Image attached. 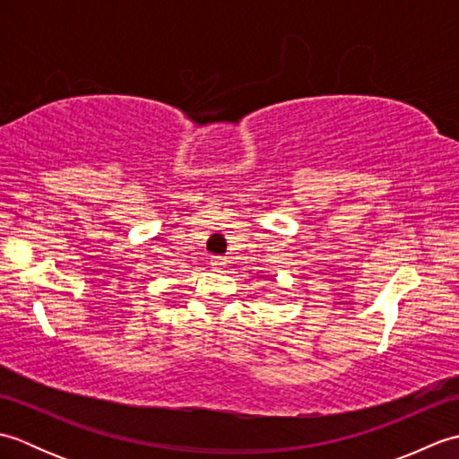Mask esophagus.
Returning <instances> with one entry per match:
<instances>
[{
    "label": "esophagus",
    "instance_id": "34e87169",
    "mask_svg": "<svg viewBox=\"0 0 459 459\" xmlns=\"http://www.w3.org/2000/svg\"><path fill=\"white\" fill-rule=\"evenodd\" d=\"M227 264H229V258L227 256H212L211 258V266L214 270H224V268H227Z\"/></svg>",
    "mask_w": 459,
    "mask_h": 459
}]
</instances>
